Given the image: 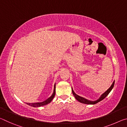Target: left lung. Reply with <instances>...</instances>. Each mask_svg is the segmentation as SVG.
<instances>
[{"label":"left lung","mask_w":127,"mask_h":127,"mask_svg":"<svg viewBox=\"0 0 127 127\" xmlns=\"http://www.w3.org/2000/svg\"><path fill=\"white\" fill-rule=\"evenodd\" d=\"M114 83H115V81H114V82L112 83V85H111V86L109 88V89L107 90V91H105L104 93H103L100 96V97L98 98L97 100H96L95 101H91L89 100H87L86 98H85L83 97H81V96L78 95H77L75 92H74L73 90L72 87V93L74 97L76 98V100L80 102L81 103H83V104H89V105H94V104H97V102L101 101L103 99L106 97V96L108 95V94L110 93V91L112 90L113 89L114 86Z\"/></svg>","instance_id":"left-lung-1"}]
</instances>
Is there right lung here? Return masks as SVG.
<instances>
[{
	"label": "right lung",
	"mask_w": 127,
	"mask_h": 127,
	"mask_svg": "<svg viewBox=\"0 0 127 127\" xmlns=\"http://www.w3.org/2000/svg\"><path fill=\"white\" fill-rule=\"evenodd\" d=\"M55 95V83L54 85V91L53 94L51 95V96L50 97H49L48 98H47L46 100L42 102H34V103H26L27 105H30V106H31L32 107H40L42 106H44V105H47L50 103L51 101L53 100V99Z\"/></svg>",
	"instance_id": "right-lung-1"
}]
</instances>
